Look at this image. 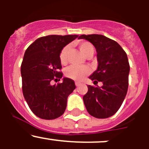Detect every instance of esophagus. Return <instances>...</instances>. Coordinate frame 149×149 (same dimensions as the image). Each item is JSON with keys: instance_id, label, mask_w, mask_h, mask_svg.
I'll use <instances>...</instances> for the list:
<instances>
[{"instance_id": "1", "label": "esophagus", "mask_w": 149, "mask_h": 149, "mask_svg": "<svg viewBox=\"0 0 149 149\" xmlns=\"http://www.w3.org/2000/svg\"><path fill=\"white\" fill-rule=\"evenodd\" d=\"M75 84H76V86H80L81 84V83H80V82L76 81V82H75Z\"/></svg>"}]
</instances>
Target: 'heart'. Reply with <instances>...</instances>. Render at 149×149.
Returning a JSON list of instances; mask_svg holds the SVG:
<instances>
[{"label": "heart", "instance_id": "1", "mask_svg": "<svg viewBox=\"0 0 149 149\" xmlns=\"http://www.w3.org/2000/svg\"><path fill=\"white\" fill-rule=\"evenodd\" d=\"M79 47L81 49V51L83 52L84 55L87 58L89 56H92L94 52V46L89 42H81L79 44ZM70 49V46L68 45L64 47L60 52V61L63 65L67 63L68 56ZM89 73L90 69L88 66L71 65L65 70V76L69 79H71L75 81L83 80L87 75L89 74Z\"/></svg>", "mask_w": 149, "mask_h": 149}]
</instances>
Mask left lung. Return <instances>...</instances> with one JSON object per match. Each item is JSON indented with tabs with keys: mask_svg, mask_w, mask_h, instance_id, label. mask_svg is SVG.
<instances>
[{
	"mask_svg": "<svg viewBox=\"0 0 149 149\" xmlns=\"http://www.w3.org/2000/svg\"><path fill=\"white\" fill-rule=\"evenodd\" d=\"M79 38L88 40L95 47L98 68L89 79L94 84H103L101 87L87 86L84 104L91 116L109 118L118 112L127 94L130 72L127 54L117 42L101 34H82Z\"/></svg>",
	"mask_w": 149,
	"mask_h": 149,
	"instance_id": "1",
	"label": "left lung"
}]
</instances>
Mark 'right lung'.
<instances>
[{"label":"right lung","instance_id":"add662e5","mask_svg":"<svg viewBox=\"0 0 149 149\" xmlns=\"http://www.w3.org/2000/svg\"><path fill=\"white\" fill-rule=\"evenodd\" d=\"M78 35H48L36 40L26 49L21 65L22 91L31 112L40 118L54 120L64 113L68 97L76 88L74 81L61 79L60 52Z\"/></svg>","mask_w":149,"mask_h":149}]
</instances>
